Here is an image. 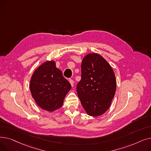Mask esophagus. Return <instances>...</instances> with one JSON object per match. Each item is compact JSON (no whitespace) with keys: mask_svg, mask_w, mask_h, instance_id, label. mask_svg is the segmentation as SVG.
<instances>
[{"mask_svg":"<svg viewBox=\"0 0 151 151\" xmlns=\"http://www.w3.org/2000/svg\"><path fill=\"white\" fill-rule=\"evenodd\" d=\"M69 82L71 84V86H72V87L74 86V82H73V81L72 80H69Z\"/></svg>","mask_w":151,"mask_h":151,"instance_id":"obj_1","label":"esophagus"}]
</instances>
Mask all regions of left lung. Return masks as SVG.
<instances>
[{
	"instance_id": "obj_1",
	"label": "left lung",
	"mask_w": 151,
	"mask_h": 151,
	"mask_svg": "<svg viewBox=\"0 0 151 151\" xmlns=\"http://www.w3.org/2000/svg\"><path fill=\"white\" fill-rule=\"evenodd\" d=\"M116 89L114 71L100 55L91 53L83 58L81 79L76 86L78 96L87 114L99 116L110 106Z\"/></svg>"
}]
</instances>
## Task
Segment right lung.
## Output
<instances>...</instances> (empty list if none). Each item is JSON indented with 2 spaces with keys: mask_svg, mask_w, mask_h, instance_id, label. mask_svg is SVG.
<instances>
[{
  "mask_svg": "<svg viewBox=\"0 0 151 151\" xmlns=\"http://www.w3.org/2000/svg\"><path fill=\"white\" fill-rule=\"evenodd\" d=\"M29 86L32 96L38 106L50 112L62 106L63 100L71 88L53 60L46 61L35 70Z\"/></svg>",
  "mask_w": 151,
  "mask_h": 151,
  "instance_id": "obj_1",
  "label": "right lung"
}]
</instances>
